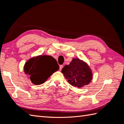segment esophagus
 <instances>
[{
    "instance_id": "1",
    "label": "esophagus",
    "mask_w": 124,
    "mask_h": 124,
    "mask_svg": "<svg viewBox=\"0 0 124 124\" xmlns=\"http://www.w3.org/2000/svg\"><path fill=\"white\" fill-rule=\"evenodd\" d=\"M63 65H60V70H61L63 68Z\"/></svg>"
}]
</instances>
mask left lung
Segmentation results:
<instances>
[{
  "label": "left lung",
  "mask_w": 124,
  "mask_h": 124,
  "mask_svg": "<svg viewBox=\"0 0 124 124\" xmlns=\"http://www.w3.org/2000/svg\"><path fill=\"white\" fill-rule=\"evenodd\" d=\"M62 73L70 84L79 88L89 84L93 78L88 64L79 59H73L69 65H65Z\"/></svg>",
  "instance_id": "obj_1"
}]
</instances>
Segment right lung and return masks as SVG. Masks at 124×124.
I'll return each mask as SVG.
<instances>
[{
  "label": "right lung",
  "mask_w": 124,
  "mask_h": 124,
  "mask_svg": "<svg viewBox=\"0 0 124 124\" xmlns=\"http://www.w3.org/2000/svg\"><path fill=\"white\" fill-rule=\"evenodd\" d=\"M59 69V65L56 60L48 55L31 58L24 66V71L29 75L31 82L35 85L45 83L48 77Z\"/></svg>",
  "instance_id": "add662e5"
}]
</instances>
